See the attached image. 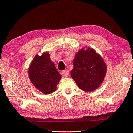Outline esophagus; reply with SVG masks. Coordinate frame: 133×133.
<instances>
[{
	"label": "esophagus",
	"instance_id": "1",
	"mask_svg": "<svg viewBox=\"0 0 133 133\" xmlns=\"http://www.w3.org/2000/svg\"><path fill=\"white\" fill-rule=\"evenodd\" d=\"M61 75H62V76H63V77H64V78L67 77L69 75V70H65L64 71H63V72H61Z\"/></svg>",
	"mask_w": 133,
	"mask_h": 133
}]
</instances>
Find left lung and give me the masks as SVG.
I'll list each match as a JSON object with an SVG mask.
<instances>
[{
  "instance_id": "8db88e82",
  "label": "left lung",
  "mask_w": 133,
  "mask_h": 133,
  "mask_svg": "<svg viewBox=\"0 0 133 133\" xmlns=\"http://www.w3.org/2000/svg\"><path fill=\"white\" fill-rule=\"evenodd\" d=\"M73 64L71 76L83 91H94L103 83L107 73L106 64L93 48L79 49L75 54Z\"/></svg>"
}]
</instances>
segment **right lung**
I'll use <instances>...</instances> for the list:
<instances>
[{
	"label": "right lung",
	"instance_id": "obj_1",
	"mask_svg": "<svg viewBox=\"0 0 133 133\" xmlns=\"http://www.w3.org/2000/svg\"><path fill=\"white\" fill-rule=\"evenodd\" d=\"M48 52L35 56L28 68V75L34 87L44 94H50L57 90L61 76Z\"/></svg>",
	"mask_w": 133,
	"mask_h": 133
}]
</instances>
